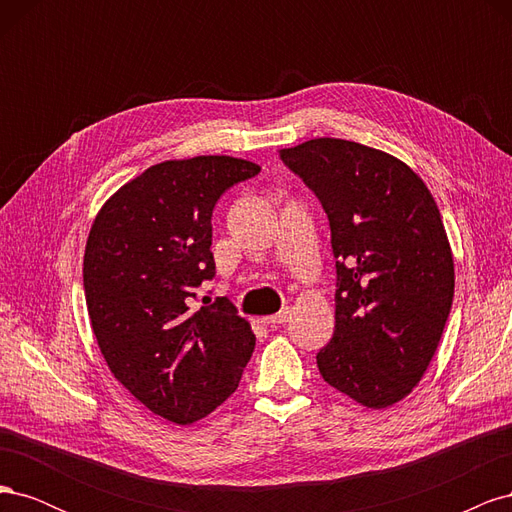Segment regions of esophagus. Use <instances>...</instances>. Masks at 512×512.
I'll use <instances>...</instances> for the list:
<instances>
[{"instance_id":"esophagus-1","label":"esophagus","mask_w":512,"mask_h":512,"mask_svg":"<svg viewBox=\"0 0 512 512\" xmlns=\"http://www.w3.org/2000/svg\"><path fill=\"white\" fill-rule=\"evenodd\" d=\"M288 320H290L288 307H286V309H282V312L273 314V316H265V318H262V322H265V324H284V322H288Z\"/></svg>"}]
</instances>
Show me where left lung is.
I'll return each instance as SVG.
<instances>
[{"mask_svg": "<svg viewBox=\"0 0 512 512\" xmlns=\"http://www.w3.org/2000/svg\"><path fill=\"white\" fill-rule=\"evenodd\" d=\"M329 218L335 331L316 363L367 408L404 399L451 314L455 269L436 200L410 166L342 138L280 151Z\"/></svg>", "mask_w": 512, "mask_h": 512, "instance_id": "left-lung-1", "label": "left lung"}]
</instances>
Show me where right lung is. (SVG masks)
<instances>
[{"instance_id": "right-lung-1", "label": "right lung", "mask_w": 512, "mask_h": 512, "mask_svg": "<svg viewBox=\"0 0 512 512\" xmlns=\"http://www.w3.org/2000/svg\"><path fill=\"white\" fill-rule=\"evenodd\" d=\"M258 173L228 156L156 164L108 200L89 232L83 284L98 346L113 376L177 425L224 404L256 346L226 297L194 301L215 277L213 207Z\"/></svg>"}]
</instances>
